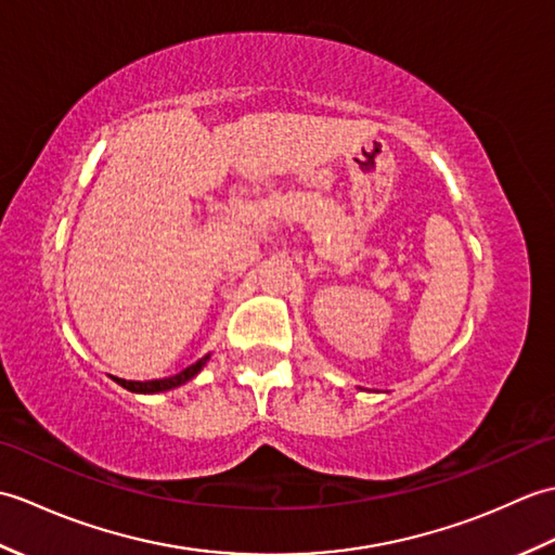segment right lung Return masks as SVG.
I'll return each mask as SVG.
<instances>
[{
  "label": "right lung",
  "mask_w": 555,
  "mask_h": 555,
  "mask_svg": "<svg viewBox=\"0 0 555 555\" xmlns=\"http://www.w3.org/2000/svg\"><path fill=\"white\" fill-rule=\"evenodd\" d=\"M207 362V356L205 358H199L197 362H193L191 367H185L183 372H179V374H173V376H167V379H152V382H126V379H116L114 376V382L116 384H121L124 388H128V391H133V393H159V391H169V388H176V386H181V384H185L188 379H193V376L203 370V364Z\"/></svg>",
  "instance_id": "right-lung-1"
}]
</instances>
